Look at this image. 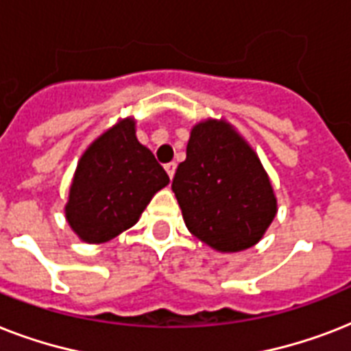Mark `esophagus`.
<instances>
[{"label":"esophagus","mask_w":351,"mask_h":351,"mask_svg":"<svg viewBox=\"0 0 351 351\" xmlns=\"http://www.w3.org/2000/svg\"><path fill=\"white\" fill-rule=\"evenodd\" d=\"M165 171H167L169 178H173V176H175V171H176L175 162H169V164H165Z\"/></svg>","instance_id":"34e87169"}]
</instances>
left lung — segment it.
<instances>
[{"instance_id":"8db88e82","label":"left lung","mask_w":351,"mask_h":351,"mask_svg":"<svg viewBox=\"0 0 351 351\" xmlns=\"http://www.w3.org/2000/svg\"><path fill=\"white\" fill-rule=\"evenodd\" d=\"M171 189L187 230L219 251L255 245L277 213L258 156L228 123L217 120L195 125Z\"/></svg>"}]
</instances>
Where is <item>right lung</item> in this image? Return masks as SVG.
Masks as SVG:
<instances>
[{"instance_id":"obj_1","label":"right lung","mask_w":351,"mask_h":351,"mask_svg":"<svg viewBox=\"0 0 351 351\" xmlns=\"http://www.w3.org/2000/svg\"><path fill=\"white\" fill-rule=\"evenodd\" d=\"M169 176L136 140L134 121L121 120L82 156L65 215L80 239L100 244L138 222Z\"/></svg>"}]
</instances>
